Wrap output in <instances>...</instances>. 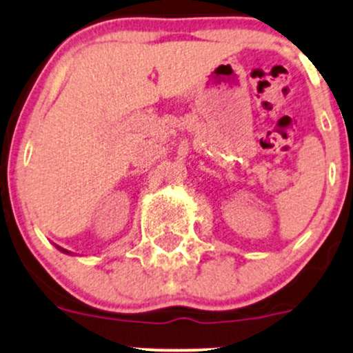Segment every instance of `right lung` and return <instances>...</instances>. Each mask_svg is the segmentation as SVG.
Wrapping results in <instances>:
<instances>
[{
  "label": "right lung",
  "instance_id": "1",
  "mask_svg": "<svg viewBox=\"0 0 353 353\" xmlns=\"http://www.w3.org/2000/svg\"><path fill=\"white\" fill-rule=\"evenodd\" d=\"M56 247H58V249H59V250H61V252H63V254H71V252H70V250L63 249V247H59V245H56Z\"/></svg>",
  "mask_w": 353,
  "mask_h": 353
}]
</instances>
